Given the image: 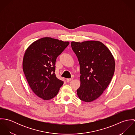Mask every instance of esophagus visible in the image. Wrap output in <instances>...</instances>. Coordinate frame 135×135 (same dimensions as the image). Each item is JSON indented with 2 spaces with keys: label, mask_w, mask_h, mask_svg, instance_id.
Wrapping results in <instances>:
<instances>
[{
  "label": "esophagus",
  "mask_w": 135,
  "mask_h": 135,
  "mask_svg": "<svg viewBox=\"0 0 135 135\" xmlns=\"http://www.w3.org/2000/svg\"><path fill=\"white\" fill-rule=\"evenodd\" d=\"M73 79V78H67L66 79V81L67 82H69V81H70L71 80H72Z\"/></svg>",
  "instance_id": "1"
}]
</instances>
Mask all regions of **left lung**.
Wrapping results in <instances>:
<instances>
[{
	"label": "left lung",
	"instance_id": "left-lung-1",
	"mask_svg": "<svg viewBox=\"0 0 135 135\" xmlns=\"http://www.w3.org/2000/svg\"><path fill=\"white\" fill-rule=\"evenodd\" d=\"M72 48L80 65L79 98L90 102L100 96L114 75L115 60L108 48L99 41H72Z\"/></svg>",
	"mask_w": 135,
	"mask_h": 135
}]
</instances>
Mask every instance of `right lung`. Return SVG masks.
Masks as SVG:
<instances>
[{
	"mask_svg": "<svg viewBox=\"0 0 135 135\" xmlns=\"http://www.w3.org/2000/svg\"><path fill=\"white\" fill-rule=\"evenodd\" d=\"M51 37H44L27 48L23 59V70L30 87L36 95L45 100L58 94L63 81L55 74L57 58L69 44Z\"/></svg>",
	"mask_w": 135,
	"mask_h": 135,
	"instance_id": "right-lung-1",
	"label": "right lung"
}]
</instances>
